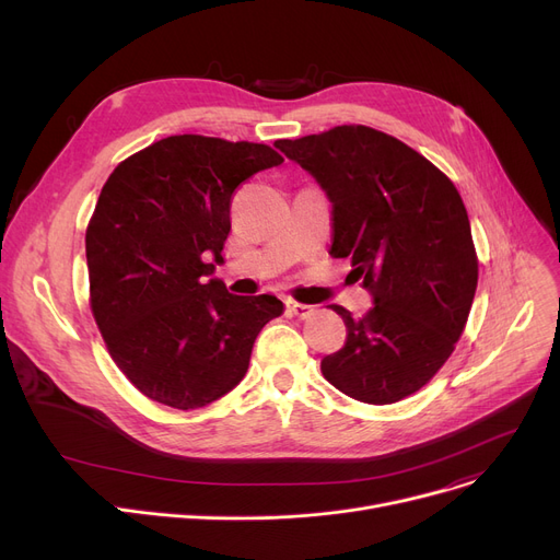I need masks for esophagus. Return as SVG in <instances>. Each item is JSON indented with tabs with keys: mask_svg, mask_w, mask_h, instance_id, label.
I'll list each match as a JSON object with an SVG mask.
<instances>
[{
	"mask_svg": "<svg viewBox=\"0 0 560 560\" xmlns=\"http://www.w3.org/2000/svg\"><path fill=\"white\" fill-rule=\"evenodd\" d=\"M285 311L290 313V315H295V317H308L311 313H313V306H306V304H300V302H295V300H285Z\"/></svg>",
	"mask_w": 560,
	"mask_h": 560,
	"instance_id": "esophagus-1",
	"label": "esophagus"
}]
</instances>
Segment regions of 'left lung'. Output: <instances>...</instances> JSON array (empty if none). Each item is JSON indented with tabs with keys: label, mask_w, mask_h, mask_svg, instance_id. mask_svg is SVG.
<instances>
[{
	"label": "left lung",
	"mask_w": 560,
	"mask_h": 560,
	"mask_svg": "<svg viewBox=\"0 0 560 560\" xmlns=\"http://www.w3.org/2000/svg\"><path fill=\"white\" fill-rule=\"evenodd\" d=\"M331 201L334 258H351L374 306L322 374L351 399L395 404L427 386L465 329L479 260L456 186L401 140L363 125L279 140Z\"/></svg>",
	"instance_id": "left-lung-1"
}]
</instances>
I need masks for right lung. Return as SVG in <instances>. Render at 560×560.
Listing matches in <instances>:
<instances>
[{
    "label": "right lung",
    "instance_id": "right-lung-1",
    "mask_svg": "<svg viewBox=\"0 0 560 560\" xmlns=\"http://www.w3.org/2000/svg\"><path fill=\"white\" fill-rule=\"evenodd\" d=\"M283 156L258 142L170 136L113 170L85 229L91 308L115 365L159 404L190 410L241 384L275 295L206 279L224 262L231 197Z\"/></svg>",
    "mask_w": 560,
    "mask_h": 560
}]
</instances>
